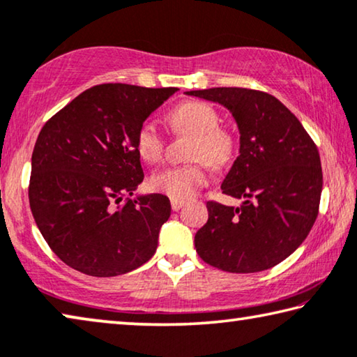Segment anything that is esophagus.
Listing matches in <instances>:
<instances>
[{
  "label": "esophagus",
  "instance_id": "1",
  "mask_svg": "<svg viewBox=\"0 0 357 357\" xmlns=\"http://www.w3.org/2000/svg\"><path fill=\"white\" fill-rule=\"evenodd\" d=\"M184 206V202L183 200H174V199H172V209L173 211H179L181 208Z\"/></svg>",
  "mask_w": 357,
  "mask_h": 357
}]
</instances>
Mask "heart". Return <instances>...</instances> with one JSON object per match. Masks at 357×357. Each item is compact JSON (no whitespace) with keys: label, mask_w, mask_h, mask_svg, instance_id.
<instances>
[{"label":"heart","mask_w":357,"mask_h":357,"mask_svg":"<svg viewBox=\"0 0 357 357\" xmlns=\"http://www.w3.org/2000/svg\"><path fill=\"white\" fill-rule=\"evenodd\" d=\"M168 127L176 135H192L190 160L183 167H168L151 178V188L174 200L192 199L203 185L208 184V163L222 167L235 152V138L219 127V114L211 105L203 101H184L168 112ZM135 148L148 163L162 160L165 152V138L154 123L146 121L135 133Z\"/></svg>","instance_id":"b5f03b06"}]
</instances>
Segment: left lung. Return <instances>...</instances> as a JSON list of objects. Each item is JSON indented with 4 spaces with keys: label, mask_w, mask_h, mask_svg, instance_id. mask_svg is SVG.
I'll list each match as a JSON object with an SVG mask.
<instances>
[{
    "label": "left lung",
    "mask_w": 357,
    "mask_h": 357,
    "mask_svg": "<svg viewBox=\"0 0 357 357\" xmlns=\"http://www.w3.org/2000/svg\"><path fill=\"white\" fill-rule=\"evenodd\" d=\"M227 107L240 130V155L222 194L240 208L208 202V222L195 234L206 264L230 273L275 267L302 245L319 211L318 148L301 121L267 92L214 87L185 92Z\"/></svg>",
    "instance_id": "left-lung-1"
}]
</instances>
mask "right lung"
<instances>
[{"instance_id":"add662e5","label":"right lung","mask_w":357,"mask_h":357,"mask_svg":"<svg viewBox=\"0 0 357 357\" xmlns=\"http://www.w3.org/2000/svg\"><path fill=\"white\" fill-rule=\"evenodd\" d=\"M176 90L100 84L39 132L30 208L50 250L71 268L107 278L154 256L172 205L160 194L127 199L144 178L135 133Z\"/></svg>"}]
</instances>
